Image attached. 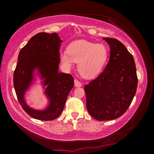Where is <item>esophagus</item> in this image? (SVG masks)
<instances>
[{"mask_svg": "<svg viewBox=\"0 0 154 154\" xmlns=\"http://www.w3.org/2000/svg\"><path fill=\"white\" fill-rule=\"evenodd\" d=\"M74 85H75V87L79 88V87H81L82 83L79 81H78L77 79H75L74 80Z\"/></svg>", "mask_w": 154, "mask_h": 154, "instance_id": "34e87169", "label": "esophagus"}]
</instances>
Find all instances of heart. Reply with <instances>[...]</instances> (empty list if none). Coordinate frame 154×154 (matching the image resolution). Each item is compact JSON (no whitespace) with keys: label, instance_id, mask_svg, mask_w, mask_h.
<instances>
[{"label":"heart","instance_id":"1","mask_svg":"<svg viewBox=\"0 0 154 154\" xmlns=\"http://www.w3.org/2000/svg\"><path fill=\"white\" fill-rule=\"evenodd\" d=\"M109 57V50L104 44L79 40L70 43L67 51L60 53L63 66L70 69L78 64V71L85 79H94L100 74Z\"/></svg>","mask_w":154,"mask_h":154}]
</instances>
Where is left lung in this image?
<instances>
[{
	"label": "left lung",
	"mask_w": 154,
	"mask_h": 154,
	"mask_svg": "<svg viewBox=\"0 0 154 154\" xmlns=\"http://www.w3.org/2000/svg\"><path fill=\"white\" fill-rule=\"evenodd\" d=\"M110 47V59L103 72L85 85L86 106L97 121H110L127 111L137 88L133 57L119 40L103 38Z\"/></svg>",
	"instance_id": "left-lung-1"
}]
</instances>
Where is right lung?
Here are the masks:
<instances>
[{
	"label": "right lung",
	"instance_id": "1",
	"mask_svg": "<svg viewBox=\"0 0 154 154\" xmlns=\"http://www.w3.org/2000/svg\"><path fill=\"white\" fill-rule=\"evenodd\" d=\"M62 41L57 33H38L20 50L14 72L13 83L22 109L33 119L52 121L64 109L69 92L74 85L72 75L59 72L60 48ZM43 80L49 104L44 110L32 109L26 104L24 94L34 80V71Z\"/></svg>",
	"mask_w": 154,
	"mask_h": 154
}]
</instances>
